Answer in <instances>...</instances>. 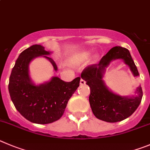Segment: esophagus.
<instances>
[{
  "label": "esophagus",
  "instance_id": "1",
  "mask_svg": "<svg viewBox=\"0 0 150 150\" xmlns=\"http://www.w3.org/2000/svg\"><path fill=\"white\" fill-rule=\"evenodd\" d=\"M85 84H86V82H85L84 79H81V80H80V85H81V86H82V85H85Z\"/></svg>",
  "mask_w": 150,
  "mask_h": 150
}]
</instances>
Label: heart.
I'll list each match as a JSON object with an SVG mask.
<instances>
[{
    "label": "heart",
    "mask_w": 150,
    "mask_h": 150,
    "mask_svg": "<svg viewBox=\"0 0 150 150\" xmlns=\"http://www.w3.org/2000/svg\"><path fill=\"white\" fill-rule=\"evenodd\" d=\"M91 55L90 51H82L79 53V54L76 55L71 59V62L73 64H79V63L84 62L87 61L88 59L89 56ZM98 59V56H94V62H96Z\"/></svg>",
    "instance_id": "1"
}]
</instances>
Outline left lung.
Instances as JSON below:
<instances>
[{
	"label": "left lung",
	"mask_w": 150,
	"mask_h": 150,
	"mask_svg": "<svg viewBox=\"0 0 150 150\" xmlns=\"http://www.w3.org/2000/svg\"><path fill=\"white\" fill-rule=\"evenodd\" d=\"M123 59L129 67L134 76H139L137 67L126 48L114 47L101 59L98 64L85 68L81 77L90 87L89 103L93 114L97 118L108 123H116L131 116L139 106L143 97V91L139 86L135 96H120L110 91L103 79L105 68L113 60Z\"/></svg>",
	"instance_id": "8db88e82"
}]
</instances>
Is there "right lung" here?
I'll return each mask as SVG.
<instances>
[{
	"label": "right lung",
	"instance_id": "1",
	"mask_svg": "<svg viewBox=\"0 0 150 150\" xmlns=\"http://www.w3.org/2000/svg\"><path fill=\"white\" fill-rule=\"evenodd\" d=\"M50 54L42 45L30 47L19 55L9 77V95L16 108L29 121L38 124L60 119L68 100L79 86L80 77L66 82L53 76L43 84H34L29 74V64L33 59L42 56L51 62L55 71L58 70L55 62L47 56Z\"/></svg>",
	"mask_w": 150,
	"mask_h": 150
}]
</instances>
